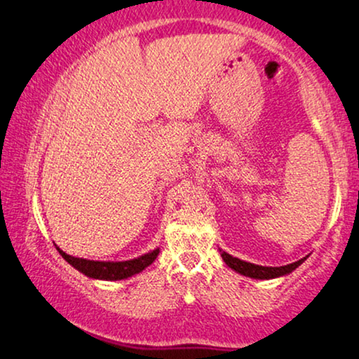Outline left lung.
<instances>
[{
  "instance_id": "1",
  "label": "left lung",
  "mask_w": 359,
  "mask_h": 359,
  "mask_svg": "<svg viewBox=\"0 0 359 359\" xmlns=\"http://www.w3.org/2000/svg\"><path fill=\"white\" fill-rule=\"evenodd\" d=\"M219 252H221L222 261L226 262V264H227L229 267H231L232 271H236V273L245 276V278H250V279H262V280H264V279L283 278V276L291 274L292 271H296L297 267L303 264L306 259L309 257V256H306V257H303V259H299V261L292 262V264H287V266L273 267V266H259V264H252V262L243 261V259L231 256V254H227L226 250H222V249H219Z\"/></svg>"
}]
</instances>
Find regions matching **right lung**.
Returning a JSON list of instances; mask_svg holds the SVG:
<instances>
[{
  "label": "right lung",
  "mask_w": 359,
  "mask_h": 359,
  "mask_svg": "<svg viewBox=\"0 0 359 359\" xmlns=\"http://www.w3.org/2000/svg\"><path fill=\"white\" fill-rule=\"evenodd\" d=\"M56 250L62 254V257L68 264L80 271L81 274H85L86 278L98 280H122L142 273L147 266L152 264L161 252V248L150 250L144 256L130 259V261H90V259L73 257L70 254L63 252L60 248H56Z\"/></svg>",
  "instance_id": "obj_1"
}]
</instances>
